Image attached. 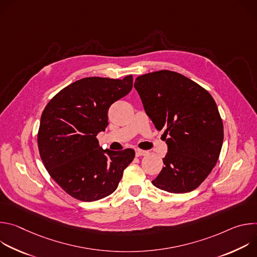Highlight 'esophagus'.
<instances>
[{
	"mask_svg": "<svg viewBox=\"0 0 257 257\" xmlns=\"http://www.w3.org/2000/svg\"><path fill=\"white\" fill-rule=\"evenodd\" d=\"M149 153L146 151H142V150H139V149H136L135 150V155L136 157H142V156H146Z\"/></svg>",
	"mask_w": 257,
	"mask_h": 257,
	"instance_id": "obj_1",
	"label": "esophagus"
}]
</instances>
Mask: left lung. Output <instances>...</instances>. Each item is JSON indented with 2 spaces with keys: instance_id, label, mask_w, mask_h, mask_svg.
Instances as JSON below:
<instances>
[{
  "instance_id": "8db88e82",
  "label": "left lung",
  "mask_w": 257,
  "mask_h": 257,
  "mask_svg": "<svg viewBox=\"0 0 257 257\" xmlns=\"http://www.w3.org/2000/svg\"><path fill=\"white\" fill-rule=\"evenodd\" d=\"M134 87L146 115L167 137L165 167L153 184L170 193L196 189L223 145L224 126L214 99L196 82L169 70L138 76Z\"/></svg>"
}]
</instances>
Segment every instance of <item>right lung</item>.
Masks as SVG:
<instances>
[{
    "instance_id": "1",
    "label": "right lung",
    "mask_w": 257,
    "mask_h": 257,
    "mask_svg": "<svg viewBox=\"0 0 257 257\" xmlns=\"http://www.w3.org/2000/svg\"><path fill=\"white\" fill-rule=\"evenodd\" d=\"M132 85V75L86 77L63 88L46 105L38 134L40 156L50 176L72 197L90 202L112 194L133 161V150H102L96 138L108 125V107Z\"/></svg>"
}]
</instances>
